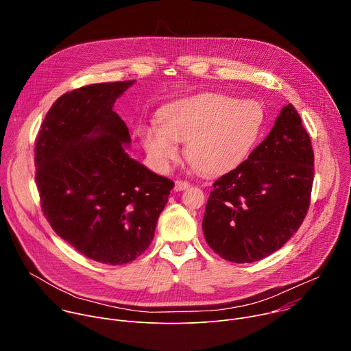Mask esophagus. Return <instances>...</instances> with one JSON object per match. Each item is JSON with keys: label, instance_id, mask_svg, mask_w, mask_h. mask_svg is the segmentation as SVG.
<instances>
[{"label": "esophagus", "instance_id": "1", "mask_svg": "<svg viewBox=\"0 0 351 351\" xmlns=\"http://www.w3.org/2000/svg\"><path fill=\"white\" fill-rule=\"evenodd\" d=\"M189 187H190L189 182H186V180H176L175 186H173V190L175 191H182V190H186Z\"/></svg>", "mask_w": 351, "mask_h": 351}]
</instances>
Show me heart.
<instances>
[{"label": "heart", "instance_id": "heart-1", "mask_svg": "<svg viewBox=\"0 0 351 351\" xmlns=\"http://www.w3.org/2000/svg\"><path fill=\"white\" fill-rule=\"evenodd\" d=\"M158 121L160 125L138 129L145 153L158 169L178 158V143L186 141V158L195 169L221 175L252 153L263 130L264 110L253 99L199 93L165 106Z\"/></svg>", "mask_w": 351, "mask_h": 351}]
</instances>
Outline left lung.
Listing matches in <instances>:
<instances>
[{
	"label": "left lung",
	"mask_w": 351,
	"mask_h": 351,
	"mask_svg": "<svg viewBox=\"0 0 351 351\" xmlns=\"http://www.w3.org/2000/svg\"><path fill=\"white\" fill-rule=\"evenodd\" d=\"M313 180L311 140L287 104L248 158L213 184L203 218L208 245L237 264L268 257L303 223Z\"/></svg>",
	"instance_id": "8db88e82"
}]
</instances>
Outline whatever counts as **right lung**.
<instances>
[{
	"label": "right lung",
	"instance_id": "obj_1",
	"mask_svg": "<svg viewBox=\"0 0 351 351\" xmlns=\"http://www.w3.org/2000/svg\"><path fill=\"white\" fill-rule=\"evenodd\" d=\"M133 83L90 84L61 95L34 148L36 183L49 225L79 253L110 265L145 252L173 187L126 153L129 129L114 104Z\"/></svg>",
	"mask_w": 351,
	"mask_h": 351
}]
</instances>
